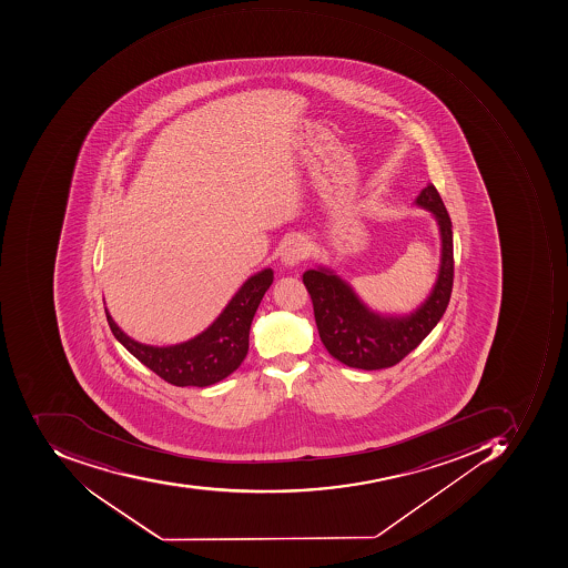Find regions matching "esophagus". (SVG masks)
Segmentation results:
<instances>
[{
	"label": "esophagus",
	"instance_id": "obj_1",
	"mask_svg": "<svg viewBox=\"0 0 568 568\" xmlns=\"http://www.w3.org/2000/svg\"><path fill=\"white\" fill-rule=\"evenodd\" d=\"M311 244L305 241L304 237L290 239L283 248L282 261L286 266H295V264L302 263L311 256Z\"/></svg>",
	"mask_w": 568,
	"mask_h": 568
}]
</instances>
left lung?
I'll return each mask as SVG.
<instances>
[{
  "label": "left lung",
  "instance_id": "1",
  "mask_svg": "<svg viewBox=\"0 0 568 568\" xmlns=\"http://www.w3.org/2000/svg\"><path fill=\"white\" fill-rule=\"evenodd\" d=\"M416 204L430 210L442 237V260L430 297L405 317H384L368 311L352 286L333 271L317 267L304 273V285L314 305L321 342L342 364L364 371L393 367L412 353L442 320L454 285L453 222L440 194L428 184Z\"/></svg>",
  "mask_w": 568,
  "mask_h": 568
}]
</instances>
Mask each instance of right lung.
I'll use <instances>...</instances> for the list:
<instances>
[{"label":"right lung","instance_id":"1","mask_svg":"<svg viewBox=\"0 0 568 568\" xmlns=\"http://www.w3.org/2000/svg\"><path fill=\"white\" fill-rule=\"evenodd\" d=\"M273 283V271H261L241 286L215 323L190 342L174 346H150L134 342L108 315L112 334L134 358L172 386L206 387L237 371L248 349V329L264 293Z\"/></svg>","mask_w":568,"mask_h":568}]
</instances>
